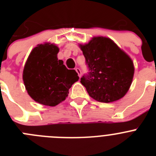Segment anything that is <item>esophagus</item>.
Masks as SVG:
<instances>
[{"label":"esophagus","mask_w":156,"mask_h":156,"mask_svg":"<svg viewBox=\"0 0 156 156\" xmlns=\"http://www.w3.org/2000/svg\"><path fill=\"white\" fill-rule=\"evenodd\" d=\"M75 70H76V71L77 73H78V76H79L80 77L81 76V74H82V73H81V70L79 68H76Z\"/></svg>","instance_id":"obj_1"}]
</instances>
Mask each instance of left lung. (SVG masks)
<instances>
[{
    "label": "left lung",
    "instance_id": "left-lung-1",
    "mask_svg": "<svg viewBox=\"0 0 156 156\" xmlns=\"http://www.w3.org/2000/svg\"><path fill=\"white\" fill-rule=\"evenodd\" d=\"M89 68L80 83L88 94L99 102L119 100L129 90L134 66L127 54L108 37H94L87 44H80Z\"/></svg>",
    "mask_w": 156,
    "mask_h": 156
}]
</instances>
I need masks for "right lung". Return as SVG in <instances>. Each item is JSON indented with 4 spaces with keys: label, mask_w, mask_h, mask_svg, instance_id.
<instances>
[{
    "label": "right lung",
    "mask_w": 156,
    "mask_h": 156,
    "mask_svg": "<svg viewBox=\"0 0 156 156\" xmlns=\"http://www.w3.org/2000/svg\"><path fill=\"white\" fill-rule=\"evenodd\" d=\"M59 48L46 42L32 50L25 64L23 79L27 93L44 105L55 106L67 98L69 90L79 76L58 60Z\"/></svg>",
    "instance_id": "add662e5"
}]
</instances>
